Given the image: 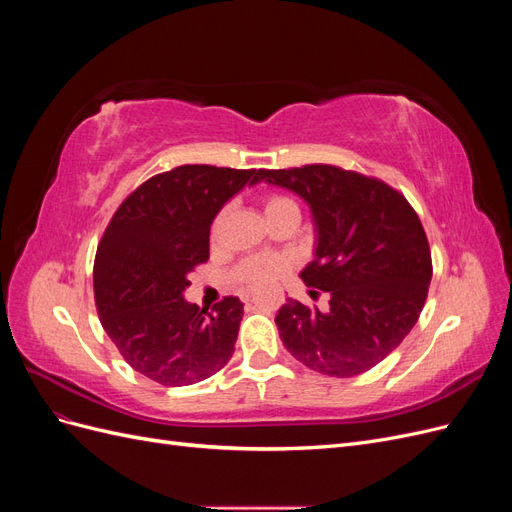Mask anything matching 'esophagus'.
<instances>
[{"instance_id":"obj_1","label":"esophagus","mask_w":512,"mask_h":512,"mask_svg":"<svg viewBox=\"0 0 512 512\" xmlns=\"http://www.w3.org/2000/svg\"><path fill=\"white\" fill-rule=\"evenodd\" d=\"M241 299H243L245 303H250V301H252V292H250V290H245V292L241 294Z\"/></svg>"}]
</instances>
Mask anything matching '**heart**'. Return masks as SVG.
<instances>
[{"label": "heart", "instance_id": "1", "mask_svg": "<svg viewBox=\"0 0 512 512\" xmlns=\"http://www.w3.org/2000/svg\"><path fill=\"white\" fill-rule=\"evenodd\" d=\"M297 203L286 194L280 192H273L265 196V215L271 218V215L286 211V209H294ZM222 220H224V211L215 218L213 222V235H218L220 228H222ZM292 269V262L286 256L280 254H254V256H247L243 258L239 265L230 271V280L245 286V288H260V286H267L271 282H275L277 277L286 275Z\"/></svg>", "mask_w": 512, "mask_h": 512}]
</instances>
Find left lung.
Returning a JSON list of instances; mask_svg holds the SVG:
<instances>
[{"label": "left lung", "instance_id": "1", "mask_svg": "<svg viewBox=\"0 0 512 512\" xmlns=\"http://www.w3.org/2000/svg\"><path fill=\"white\" fill-rule=\"evenodd\" d=\"M258 179L305 198L318 226L316 260L303 269L320 312L288 299L275 318L286 350L324 376L350 378L384 361L412 331L431 282V250L416 211L378 177L335 164L258 170Z\"/></svg>", "mask_w": 512, "mask_h": 512}]
</instances>
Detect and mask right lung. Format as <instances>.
Returning <instances> with one entry per match:
<instances>
[{
  "mask_svg": "<svg viewBox=\"0 0 512 512\" xmlns=\"http://www.w3.org/2000/svg\"><path fill=\"white\" fill-rule=\"evenodd\" d=\"M258 170L183 164L153 175L117 207L98 243L94 297L106 335L138 374L164 386L207 380L235 352L243 303L211 312L183 299L209 260L211 222Z\"/></svg>",
  "mask_w": 512,
  "mask_h": 512,
  "instance_id": "add662e5",
  "label": "right lung"
}]
</instances>
